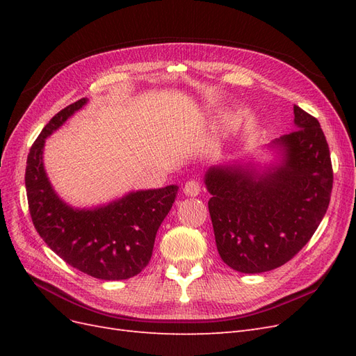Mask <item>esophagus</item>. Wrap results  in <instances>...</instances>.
<instances>
[{
    "instance_id": "obj_1",
    "label": "esophagus",
    "mask_w": 356,
    "mask_h": 356,
    "mask_svg": "<svg viewBox=\"0 0 356 356\" xmlns=\"http://www.w3.org/2000/svg\"><path fill=\"white\" fill-rule=\"evenodd\" d=\"M184 195L186 196H188V197H196V196H199L200 195V184H199V181H195V179H191V181H187L186 182V186H184Z\"/></svg>"
}]
</instances>
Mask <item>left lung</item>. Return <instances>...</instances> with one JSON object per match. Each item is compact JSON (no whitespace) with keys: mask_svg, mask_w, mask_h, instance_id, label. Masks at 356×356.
<instances>
[{"mask_svg":"<svg viewBox=\"0 0 356 356\" xmlns=\"http://www.w3.org/2000/svg\"><path fill=\"white\" fill-rule=\"evenodd\" d=\"M294 126L263 147L267 160L251 154L204 172L215 243L236 272L263 273L289 261L328 209L332 168L325 135L297 105Z\"/></svg>","mask_w":356,"mask_h":356,"instance_id":"left-lung-1","label":"left lung"}]
</instances>
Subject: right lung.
<instances>
[{
	"mask_svg": "<svg viewBox=\"0 0 356 356\" xmlns=\"http://www.w3.org/2000/svg\"><path fill=\"white\" fill-rule=\"evenodd\" d=\"M88 102L83 98L59 111L31 147L25 174L29 212L42 241L63 261L93 277L122 281L141 273L148 264L178 186L127 191L90 208L63 200L44 168L46 139Z\"/></svg>",
	"mask_w": 356,
	"mask_h": 356,
	"instance_id": "add662e5",
	"label": "right lung"
}]
</instances>
